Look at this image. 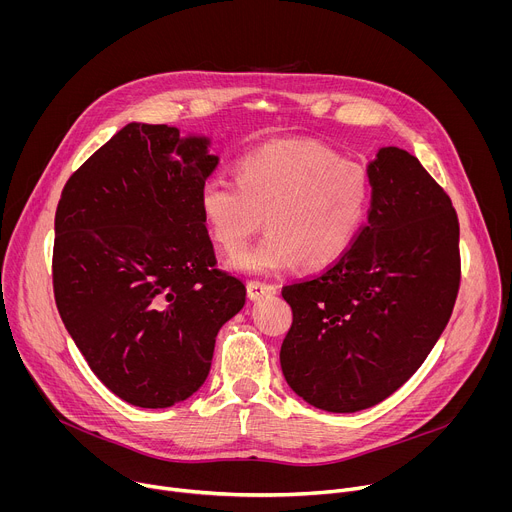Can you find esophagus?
<instances>
[{
    "mask_svg": "<svg viewBox=\"0 0 512 512\" xmlns=\"http://www.w3.org/2000/svg\"><path fill=\"white\" fill-rule=\"evenodd\" d=\"M277 287L273 283H265V281H249L247 283V294L251 300H261V298H269V296H275Z\"/></svg>",
    "mask_w": 512,
    "mask_h": 512,
    "instance_id": "esophagus-1",
    "label": "esophagus"
}]
</instances>
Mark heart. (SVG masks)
Segmentation results:
<instances>
[{
  "label": "heart",
  "instance_id": "1",
  "mask_svg": "<svg viewBox=\"0 0 512 512\" xmlns=\"http://www.w3.org/2000/svg\"><path fill=\"white\" fill-rule=\"evenodd\" d=\"M371 208L367 170L312 139H281L245 154L237 182L212 176L200 210L212 239L239 253L265 225L253 249L233 259L245 273L271 275L300 263L324 269L358 237Z\"/></svg>",
  "mask_w": 512,
  "mask_h": 512
}]
</instances>
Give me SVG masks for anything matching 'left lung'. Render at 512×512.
Instances as JSON below:
<instances>
[{
	"label": "left lung",
	"instance_id": "obj_1",
	"mask_svg": "<svg viewBox=\"0 0 512 512\" xmlns=\"http://www.w3.org/2000/svg\"><path fill=\"white\" fill-rule=\"evenodd\" d=\"M371 210L350 249L283 285L294 312L279 360L310 405L354 413L393 395L442 336L460 289V225L415 156L383 148L369 164Z\"/></svg>",
	"mask_w": 512,
	"mask_h": 512
}]
</instances>
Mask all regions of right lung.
<instances>
[{
	"instance_id": "right-lung-1",
	"label": "right lung",
	"mask_w": 512,
	"mask_h": 512,
	"mask_svg": "<svg viewBox=\"0 0 512 512\" xmlns=\"http://www.w3.org/2000/svg\"><path fill=\"white\" fill-rule=\"evenodd\" d=\"M206 137L129 123L62 188L54 218L58 314L91 371L123 401L172 407L208 377L216 334L247 289L216 269L200 188Z\"/></svg>"
}]
</instances>
